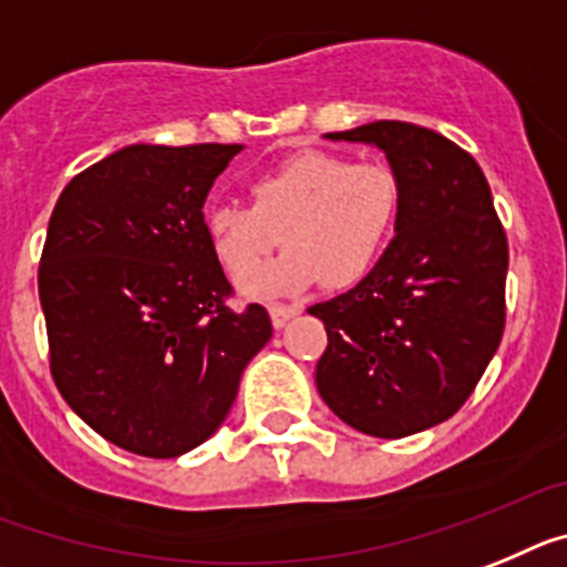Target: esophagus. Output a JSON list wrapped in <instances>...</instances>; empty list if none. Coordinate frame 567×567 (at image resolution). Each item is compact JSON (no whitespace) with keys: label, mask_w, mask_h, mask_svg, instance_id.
I'll list each match as a JSON object with an SVG mask.
<instances>
[{"label":"esophagus","mask_w":567,"mask_h":567,"mask_svg":"<svg viewBox=\"0 0 567 567\" xmlns=\"http://www.w3.org/2000/svg\"><path fill=\"white\" fill-rule=\"evenodd\" d=\"M299 308L297 305H270V322H274V328H285V324L290 322V319L297 317Z\"/></svg>","instance_id":"obj_1"}]
</instances>
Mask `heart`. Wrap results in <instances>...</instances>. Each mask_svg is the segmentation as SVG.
I'll return each instance as SVG.
<instances>
[{
	"mask_svg": "<svg viewBox=\"0 0 567 567\" xmlns=\"http://www.w3.org/2000/svg\"><path fill=\"white\" fill-rule=\"evenodd\" d=\"M250 205L205 210V236L230 279L248 297H293L322 279L351 288L377 268L400 219V182L388 165L351 162L328 151H297L254 176ZM282 238L289 248L257 275ZM257 277L254 278L252 274Z\"/></svg>",
	"mask_w": 567,
	"mask_h": 567,
	"instance_id": "obj_1",
	"label": "heart"
}]
</instances>
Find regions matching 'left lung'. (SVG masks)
Returning <instances> with one entry per match:
<instances>
[{
	"mask_svg": "<svg viewBox=\"0 0 567 567\" xmlns=\"http://www.w3.org/2000/svg\"><path fill=\"white\" fill-rule=\"evenodd\" d=\"M385 154L400 182L396 236L348 293L308 308L324 322V405L357 431L402 440L454 416L499 348L508 239L467 151L411 122L324 134Z\"/></svg>",
	"mask_w": 567,
	"mask_h": 567,
	"instance_id": "left-lung-1",
	"label": "left lung"
}]
</instances>
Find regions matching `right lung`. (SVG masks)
Wrapping results in <instances>:
<instances>
[{"instance_id":"right-lung-1","label":"right lung","mask_w":567,"mask_h":567,"mask_svg":"<svg viewBox=\"0 0 567 567\" xmlns=\"http://www.w3.org/2000/svg\"><path fill=\"white\" fill-rule=\"evenodd\" d=\"M243 145H127L73 176L39 262L51 373L113 445L174 460L223 425L245 365L270 339L234 293L202 205Z\"/></svg>"}]
</instances>
